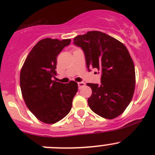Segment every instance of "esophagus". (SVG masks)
Here are the masks:
<instances>
[{
    "label": "esophagus",
    "mask_w": 155,
    "mask_h": 155,
    "mask_svg": "<svg viewBox=\"0 0 155 155\" xmlns=\"http://www.w3.org/2000/svg\"><path fill=\"white\" fill-rule=\"evenodd\" d=\"M85 82H78V86H79V88H81V87L85 86Z\"/></svg>",
    "instance_id": "esophagus-1"
}]
</instances>
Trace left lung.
I'll use <instances>...</instances> for the list:
<instances>
[{"label":"left lung","instance_id":"1","mask_svg":"<svg viewBox=\"0 0 155 155\" xmlns=\"http://www.w3.org/2000/svg\"><path fill=\"white\" fill-rule=\"evenodd\" d=\"M73 43L82 48L87 68L102 72L101 84L87 83L91 96L87 99L94 112L113 119L124 112L135 90V68L126 46L101 31H88L76 36Z\"/></svg>","mask_w":155,"mask_h":155}]
</instances>
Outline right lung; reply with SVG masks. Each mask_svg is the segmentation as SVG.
<instances>
[{
	"label": "right lung",
	"instance_id": "add662e5",
	"mask_svg": "<svg viewBox=\"0 0 155 155\" xmlns=\"http://www.w3.org/2000/svg\"><path fill=\"white\" fill-rule=\"evenodd\" d=\"M70 39L40 40L30 51L20 72V87L26 106L46 124H54L70 112L78 91L74 81L63 84L52 80L56 76L57 57Z\"/></svg>",
	"mask_w": 155,
	"mask_h": 155
}]
</instances>
